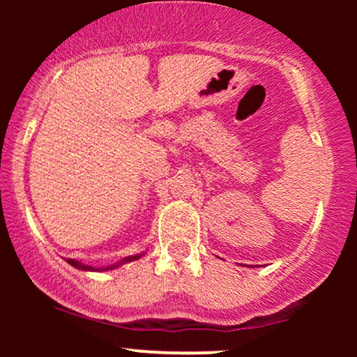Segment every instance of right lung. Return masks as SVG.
I'll return each instance as SVG.
<instances>
[{
	"label": "right lung",
	"mask_w": 357,
	"mask_h": 357,
	"mask_svg": "<svg viewBox=\"0 0 357 357\" xmlns=\"http://www.w3.org/2000/svg\"><path fill=\"white\" fill-rule=\"evenodd\" d=\"M139 257H141V255H135V257H126V258H123V260H121L120 263H116V265H110V266H107V268H102V270H114V268L120 266V265H123V263H126V261H133V260H138ZM66 261L70 263V265L75 266V268H77V270H84V271H96V268H92V266H87V265H82V263L76 261V260H73V258H68ZM97 270H99V268H97ZM102 270H100V271H102Z\"/></svg>",
	"instance_id": "obj_1"
}]
</instances>
